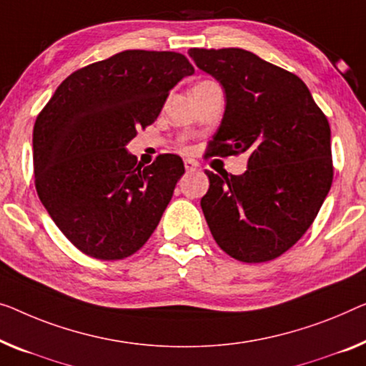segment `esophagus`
I'll return each instance as SVG.
<instances>
[{"mask_svg": "<svg viewBox=\"0 0 366 366\" xmlns=\"http://www.w3.org/2000/svg\"><path fill=\"white\" fill-rule=\"evenodd\" d=\"M184 167H185V171H187V172H194V171H197V169H199V164L194 159H185Z\"/></svg>", "mask_w": 366, "mask_h": 366, "instance_id": "obj_1", "label": "esophagus"}]
</instances>
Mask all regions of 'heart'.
I'll return each instance as SVG.
<instances>
[{"instance_id":"heart-1","label":"heart","mask_w":366,"mask_h":366,"mask_svg":"<svg viewBox=\"0 0 366 366\" xmlns=\"http://www.w3.org/2000/svg\"><path fill=\"white\" fill-rule=\"evenodd\" d=\"M207 81H212V80H204V81H199V84H207Z\"/></svg>"}]
</instances>
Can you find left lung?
<instances>
[{"label":"left lung","mask_w":366,"mask_h":366,"mask_svg":"<svg viewBox=\"0 0 366 366\" xmlns=\"http://www.w3.org/2000/svg\"><path fill=\"white\" fill-rule=\"evenodd\" d=\"M204 72L220 81L227 105L209 156L248 152L242 176L205 171L200 200L212 237L243 263L287 252L312 225L329 194L330 127L304 81L244 49H190Z\"/></svg>","instance_id":"obj_1"}]
</instances>
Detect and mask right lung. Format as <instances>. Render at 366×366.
<instances>
[{
    "mask_svg": "<svg viewBox=\"0 0 366 366\" xmlns=\"http://www.w3.org/2000/svg\"><path fill=\"white\" fill-rule=\"evenodd\" d=\"M192 74L179 52L123 51L70 74L37 114V195L81 253L123 259L156 230L184 162L159 154L143 167L127 144L154 123L171 89Z\"/></svg>",
    "mask_w": 366,
    "mask_h": 366,
    "instance_id": "add662e5",
    "label": "right lung"
}]
</instances>
